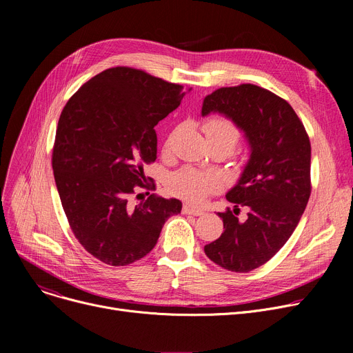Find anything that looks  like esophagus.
<instances>
[{"mask_svg": "<svg viewBox=\"0 0 353 353\" xmlns=\"http://www.w3.org/2000/svg\"><path fill=\"white\" fill-rule=\"evenodd\" d=\"M183 214H192V216H203L205 214V212L203 210H199L190 205H184L183 206Z\"/></svg>", "mask_w": 353, "mask_h": 353, "instance_id": "34e87169", "label": "esophagus"}]
</instances>
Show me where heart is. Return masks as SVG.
Segmentation results:
<instances>
[{
  "instance_id": "heart-1",
  "label": "heart",
  "mask_w": 353,
  "mask_h": 353,
  "mask_svg": "<svg viewBox=\"0 0 353 353\" xmlns=\"http://www.w3.org/2000/svg\"><path fill=\"white\" fill-rule=\"evenodd\" d=\"M205 132L208 140H216L228 145L229 150L239 140V128L225 117H212L205 123ZM169 143H165V147ZM220 186V179L213 173H205L192 167L176 172L169 181L170 192L181 199L197 203L208 194L216 192Z\"/></svg>"
}]
</instances>
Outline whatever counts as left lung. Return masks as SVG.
Segmentation results:
<instances>
[{
	"label": "left lung",
	"mask_w": 353,
	"mask_h": 353,
	"mask_svg": "<svg viewBox=\"0 0 353 353\" xmlns=\"http://www.w3.org/2000/svg\"><path fill=\"white\" fill-rule=\"evenodd\" d=\"M219 113L242 130L250 156L228 192L233 212L217 213L225 232L205 246L220 268L246 273L279 252L298 226L310 196V141L290 104L254 84L221 87L205 97L201 116ZM239 205L250 208L239 221Z\"/></svg>",
	"instance_id": "left-lung-1"
}]
</instances>
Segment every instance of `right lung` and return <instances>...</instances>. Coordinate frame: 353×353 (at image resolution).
<instances>
[{"label": "right lung", "mask_w": 353, "mask_h": 353, "mask_svg": "<svg viewBox=\"0 0 353 353\" xmlns=\"http://www.w3.org/2000/svg\"><path fill=\"white\" fill-rule=\"evenodd\" d=\"M184 94L183 85L114 67L81 85L61 111L52 148L55 184L74 236L107 265L140 261L165 220L181 212L177 199L150 194L133 205L130 196L144 188L143 165L157 157L154 127Z\"/></svg>", "instance_id": "1"}]
</instances>
